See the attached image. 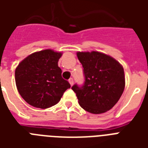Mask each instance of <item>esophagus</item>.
<instances>
[{
  "label": "esophagus",
  "instance_id": "34e87169",
  "mask_svg": "<svg viewBox=\"0 0 148 148\" xmlns=\"http://www.w3.org/2000/svg\"><path fill=\"white\" fill-rule=\"evenodd\" d=\"M69 83L71 86L74 84V80H73V78H70L69 79Z\"/></svg>",
  "mask_w": 148,
  "mask_h": 148
}]
</instances>
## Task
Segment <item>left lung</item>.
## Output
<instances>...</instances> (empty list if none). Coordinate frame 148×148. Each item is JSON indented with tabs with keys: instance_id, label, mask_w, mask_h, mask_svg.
<instances>
[{
	"instance_id": "left-lung-1",
	"label": "left lung",
	"mask_w": 148,
	"mask_h": 148,
	"mask_svg": "<svg viewBox=\"0 0 148 148\" xmlns=\"http://www.w3.org/2000/svg\"><path fill=\"white\" fill-rule=\"evenodd\" d=\"M84 67V84H74L81 108L91 114L110 110L119 101L125 87L124 68L114 58L98 51L77 52Z\"/></svg>"
}]
</instances>
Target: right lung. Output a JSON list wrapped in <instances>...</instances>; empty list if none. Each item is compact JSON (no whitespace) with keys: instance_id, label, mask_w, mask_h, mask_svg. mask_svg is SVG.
Masks as SVG:
<instances>
[{"instance_id":"add662e5","label":"right lung","mask_w":148,"mask_h":148,"mask_svg":"<svg viewBox=\"0 0 148 148\" xmlns=\"http://www.w3.org/2000/svg\"><path fill=\"white\" fill-rule=\"evenodd\" d=\"M62 53L51 49L31 53L15 70L17 90L30 105L46 109L55 105L67 89L69 82L62 78L58 60Z\"/></svg>"}]
</instances>
